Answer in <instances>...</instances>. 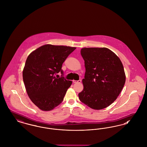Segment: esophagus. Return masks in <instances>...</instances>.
Masks as SVG:
<instances>
[{
    "instance_id": "esophagus-1",
    "label": "esophagus",
    "mask_w": 147,
    "mask_h": 147,
    "mask_svg": "<svg viewBox=\"0 0 147 147\" xmlns=\"http://www.w3.org/2000/svg\"><path fill=\"white\" fill-rule=\"evenodd\" d=\"M81 82H82L81 80H73V82L74 83H81Z\"/></svg>"
}]
</instances>
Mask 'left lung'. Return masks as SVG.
<instances>
[{
    "mask_svg": "<svg viewBox=\"0 0 147 147\" xmlns=\"http://www.w3.org/2000/svg\"><path fill=\"white\" fill-rule=\"evenodd\" d=\"M85 73L79 100L94 110L108 107L117 98L126 82L119 58L107 48H83Z\"/></svg>",
    "mask_w": 147,
    "mask_h": 147,
    "instance_id": "obj_1",
    "label": "left lung"
}]
</instances>
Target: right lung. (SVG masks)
I'll return each instance as SVG.
<instances>
[{
    "instance_id": "right-lung-1",
    "label": "right lung",
    "mask_w": 147,
    "mask_h": 147,
    "mask_svg": "<svg viewBox=\"0 0 147 147\" xmlns=\"http://www.w3.org/2000/svg\"><path fill=\"white\" fill-rule=\"evenodd\" d=\"M76 47L47 44L28 55L22 71L23 80L28 97L42 111H51L63 101L72 81L55 74Z\"/></svg>"
}]
</instances>
